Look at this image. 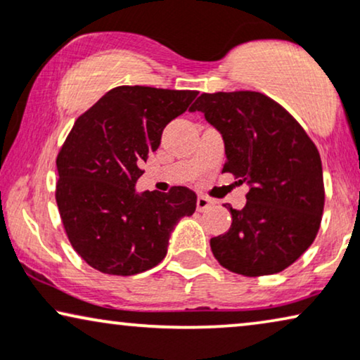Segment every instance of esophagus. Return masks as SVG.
I'll list each match as a JSON object with an SVG mask.
<instances>
[{
    "label": "esophagus",
    "instance_id": "1",
    "mask_svg": "<svg viewBox=\"0 0 360 360\" xmlns=\"http://www.w3.org/2000/svg\"><path fill=\"white\" fill-rule=\"evenodd\" d=\"M210 205H212V200L207 199V198H204V195H199L198 202H195V207H198L199 212H204V210L209 209Z\"/></svg>",
    "mask_w": 360,
    "mask_h": 360
}]
</instances>
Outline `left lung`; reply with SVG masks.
I'll return each instance as SVG.
<instances>
[{
	"label": "left lung",
	"mask_w": 360,
	"mask_h": 360,
	"mask_svg": "<svg viewBox=\"0 0 360 360\" xmlns=\"http://www.w3.org/2000/svg\"><path fill=\"white\" fill-rule=\"evenodd\" d=\"M222 133L225 165L250 186L232 225L210 238L215 260L243 276L283 271L314 242L324 210L323 166L318 148L288 110L265 94H200L191 112Z\"/></svg>",
	"instance_id": "1"
}]
</instances>
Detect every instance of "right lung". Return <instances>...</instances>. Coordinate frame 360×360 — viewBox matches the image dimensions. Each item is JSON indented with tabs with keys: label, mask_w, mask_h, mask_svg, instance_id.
<instances>
[{
	"label": "right lung",
	"mask_w": 360,
	"mask_h": 360,
	"mask_svg": "<svg viewBox=\"0 0 360 360\" xmlns=\"http://www.w3.org/2000/svg\"><path fill=\"white\" fill-rule=\"evenodd\" d=\"M198 94L120 85L75 120L56 160V202L70 245L95 270L130 276L156 266L174 225L194 214L191 189L136 194L135 183Z\"/></svg>",
	"instance_id": "obj_1"
}]
</instances>
